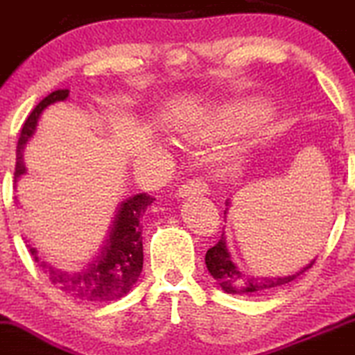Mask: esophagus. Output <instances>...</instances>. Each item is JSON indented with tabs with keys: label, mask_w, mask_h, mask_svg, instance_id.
<instances>
[{
	"label": "esophagus",
	"mask_w": 355,
	"mask_h": 355,
	"mask_svg": "<svg viewBox=\"0 0 355 355\" xmlns=\"http://www.w3.org/2000/svg\"><path fill=\"white\" fill-rule=\"evenodd\" d=\"M194 194H208V184L205 180H201V178H191V180H187L184 185L178 187V196L180 198Z\"/></svg>",
	"instance_id": "esophagus-1"
}]
</instances>
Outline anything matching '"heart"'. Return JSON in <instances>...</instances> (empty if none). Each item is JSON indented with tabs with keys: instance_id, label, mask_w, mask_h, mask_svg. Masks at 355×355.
<instances>
[{
	"instance_id": "obj_1",
	"label": "heart",
	"mask_w": 355,
	"mask_h": 355,
	"mask_svg": "<svg viewBox=\"0 0 355 355\" xmlns=\"http://www.w3.org/2000/svg\"><path fill=\"white\" fill-rule=\"evenodd\" d=\"M236 116L230 112H211L196 118L191 125V133L198 139H215L237 128Z\"/></svg>"
}]
</instances>
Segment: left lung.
Listing matches in <instances>:
<instances>
[{
  "instance_id": "left-lung-1",
  "label": "left lung",
  "mask_w": 355,
  "mask_h": 355,
  "mask_svg": "<svg viewBox=\"0 0 355 355\" xmlns=\"http://www.w3.org/2000/svg\"><path fill=\"white\" fill-rule=\"evenodd\" d=\"M206 267H208L209 274L218 281L220 288H222L225 293L232 295H251V293H261V291H267L270 288L283 286V284L291 283V281L297 279L300 274H304L305 270H309L312 265L315 263V260H312L307 267L300 270L297 274H291L288 277H254V276H246V274L241 272L236 267L232 260H230L229 250L225 246V237H220L218 243L215 246L209 248L206 251Z\"/></svg>"
}]
</instances>
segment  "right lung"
Instances as JSON below:
<instances>
[{
    "label": "right lung",
    "mask_w": 355,
    "mask_h": 355,
    "mask_svg": "<svg viewBox=\"0 0 355 355\" xmlns=\"http://www.w3.org/2000/svg\"><path fill=\"white\" fill-rule=\"evenodd\" d=\"M69 90H55L43 98L27 116L17 142L15 178L26 173L24 164V147L36 130L37 119L43 109L53 102L65 101ZM153 196L147 192L132 196L119 205L114 222L109 227L107 237L85 267L78 270H62L51 263L41 261L36 248L29 246V253L34 261H40V267L46 272L48 279L55 288L64 293L85 302H112L125 297L133 284L139 281L144 265L142 227L140 216L146 213L147 206L153 202Z\"/></svg>",
    "instance_id": "1"
}]
</instances>
